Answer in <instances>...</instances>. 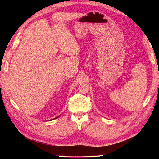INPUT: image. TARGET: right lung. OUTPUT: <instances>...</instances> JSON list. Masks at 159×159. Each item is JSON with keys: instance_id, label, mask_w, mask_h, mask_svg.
<instances>
[{"instance_id": "obj_1", "label": "right lung", "mask_w": 159, "mask_h": 159, "mask_svg": "<svg viewBox=\"0 0 159 159\" xmlns=\"http://www.w3.org/2000/svg\"><path fill=\"white\" fill-rule=\"evenodd\" d=\"M57 116V117H56V118H58V117H59V116Z\"/></svg>"}]
</instances>
